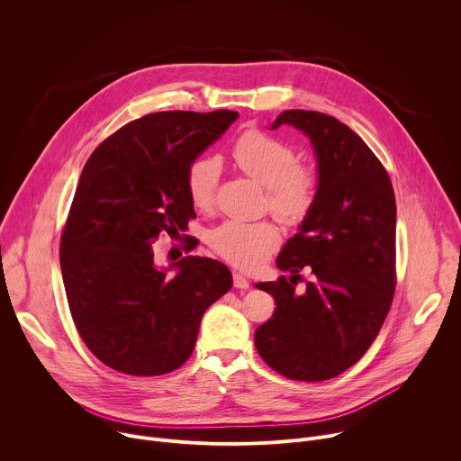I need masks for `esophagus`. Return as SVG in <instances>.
Here are the masks:
<instances>
[{
    "instance_id": "esophagus-1",
    "label": "esophagus",
    "mask_w": 461,
    "mask_h": 461,
    "mask_svg": "<svg viewBox=\"0 0 461 461\" xmlns=\"http://www.w3.org/2000/svg\"><path fill=\"white\" fill-rule=\"evenodd\" d=\"M233 286L237 290H246V288H249V281L240 272H233Z\"/></svg>"
}]
</instances>
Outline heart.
<instances>
[{
  "instance_id": "heart-1",
  "label": "heart",
  "mask_w": 461,
  "mask_h": 461,
  "mask_svg": "<svg viewBox=\"0 0 461 461\" xmlns=\"http://www.w3.org/2000/svg\"><path fill=\"white\" fill-rule=\"evenodd\" d=\"M235 166L267 187V208L285 224L304 222L319 201L321 178L313 166L299 162L297 149L267 131L249 127L231 146ZM221 180V162L212 155L194 158L185 171V191L196 210L208 212L215 204ZM212 249L237 268L253 270L279 244L274 222L228 221L210 233Z\"/></svg>"
}]
</instances>
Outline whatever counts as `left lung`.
Listing matches in <instances>:
<instances>
[{
  "mask_svg": "<svg viewBox=\"0 0 461 461\" xmlns=\"http://www.w3.org/2000/svg\"><path fill=\"white\" fill-rule=\"evenodd\" d=\"M310 137L321 191L310 217L277 257L290 272L258 283L276 299L255 332L265 363L288 379L324 381L356 365L374 343L396 292V199L390 176L359 135L338 118L304 109L279 114ZM311 281L295 290L300 272Z\"/></svg>",
  "mask_w": 461,
  "mask_h": 461,
  "instance_id": "left-lung-1",
  "label": "left lung"
}]
</instances>
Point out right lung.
<instances>
[{"label":"right lung","instance_id":"1","mask_svg":"<svg viewBox=\"0 0 461 461\" xmlns=\"http://www.w3.org/2000/svg\"><path fill=\"white\" fill-rule=\"evenodd\" d=\"M239 116L160 111L125 123L84 166L61 230L59 265L69 310L87 348L129 375H162L191 356L204 312L233 285L222 262L184 257L155 265L153 244L196 217L187 166ZM191 251L196 244H184Z\"/></svg>","mask_w":461,"mask_h":461}]
</instances>
